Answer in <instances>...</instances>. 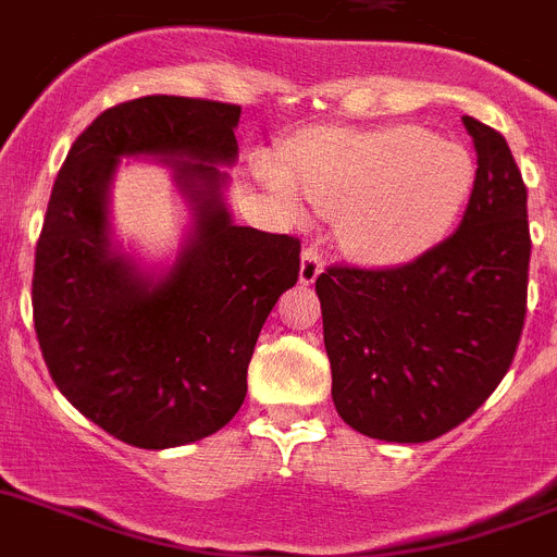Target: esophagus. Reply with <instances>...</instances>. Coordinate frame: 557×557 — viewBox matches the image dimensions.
<instances>
[{"label":"esophagus","instance_id":"34e87169","mask_svg":"<svg viewBox=\"0 0 557 557\" xmlns=\"http://www.w3.org/2000/svg\"><path fill=\"white\" fill-rule=\"evenodd\" d=\"M324 263H322V255H319V249L308 247L302 252V260H299V283L302 285H310L315 283V277L322 274Z\"/></svg>","mask_w":557,"mask_h":557}]
</instances>
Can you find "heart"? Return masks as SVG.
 <instances>
[{
    "label": "heart",
    "mask_w": 557,
    "mask_h": 557,
    "mask_svg": "<svg viewBox=\"0 0 557 557\" xmlns=\"http://www.w3.org/2000/svg\"><path fill=\"white\" fill-rule=\"evenodd\" d=\"M260 183L288 208L298 191L335 222V242L366 267H405L438 247L474 191L472 152L416 124L310 129L288 147V166L269 154Z\"/></svg>",
    "instance_id": "1"
}]
</instances>
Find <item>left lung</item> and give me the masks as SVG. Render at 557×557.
Masks as SVG:
<instances>
[{
  "label": "left lung",
  "instance_id": "left-lung-1",
  "mask_svg": "<svg viewBox=\"0 0 557 557\" xmlns=\"http://www.w3.org/2000/svg\"><path fill=\"white\" fill-rule=\"evenodd\" d=\"M474 191L447 242L399 269L315 280L333 403L358 433L422 444L458 428L510 369L528 313V188L497 129L463 116Z\"/></svg>",
  "mask_w": 557,
  "mask_h": 557
}]
</instances>
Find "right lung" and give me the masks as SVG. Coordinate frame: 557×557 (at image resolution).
Masks as SVG:
<instances>
[{"label":"right lung","mask_w":557,"mask_h":557,"mask_svg":"<svg viewBox=\"0 0 557 557\" xmlns=\"http://www.w3.org/2000/svg\"><path fill=\"white\" fill-rule=\"evenodd\" d=\"M238 104L133 99L79 135L54 180L35 249L33 315L60 394L141 449L194 444L247 397L255 341L299 277V242L233 222ZM154 159L189 208L172 261H144L112 230V180Z\"/></svg>","instance_id":"add662e5"}]
</instances>
